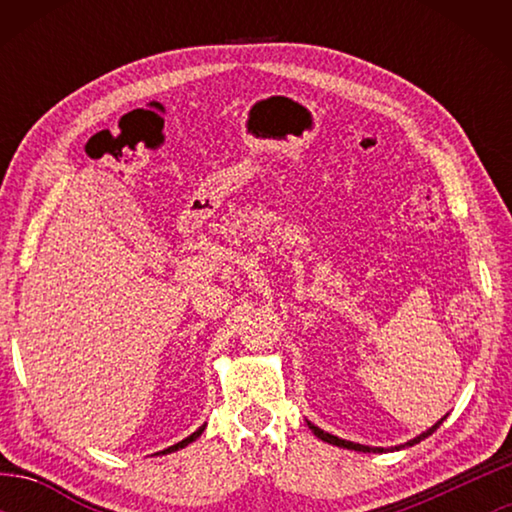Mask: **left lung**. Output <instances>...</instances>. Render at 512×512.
Returning <instances> with one entry per match:
<instances>
[{
	"mask_svg": "<svg viewBox=\"0 0 512 512\" xmlns=\"http://www.w3.org/2000/svg\"><path fill=\"white\" fill-rule=\"evenodd\" d=\"M445 420V418H443ZM443 420H438L436 424H433L431 429H427L424 433H420V436H415L413 440H409V443H404V445H397L395 449H402V447H411V445H418L420 440H424V438H429L433 431H436L440 424H443ZM309 424V429L314 431V436L316 438H320V440H325V443H329V445H336V447H343V449H354V452H384V447H368V445H359V443H350V440H343V438H339V436H332V433H327V431H323V429H318L316 424H311V422H307Z\"/></svg>",
	"mask_w": 512,
	"mask_h": 512,
	"instance_id": "left-lung-1",
	"label": "left lung"
}]
</instances>
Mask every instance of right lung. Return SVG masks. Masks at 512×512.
<instances>
[{
  "mask_svg": "<svg viewBox=\"0 0 512 512\" xmlns=\"http://www.w3.org/2000/svg\"><path fill=\"white\" fill-rule=\"evenodd\" d=\"M203 431H205V424H203V427H198V429L192 433V436H187L185 440H180V443L171 445V447H167V449H162V452H158V454H171V452H178V449H183V447H187L189 443H194V440H196L198 436H201Z\"/></svg>",
  "mask_w": 512,
  "mask_h": 512,
  "instance_id": "obj_1",
  "label": "right lung"
}]
</instances>
